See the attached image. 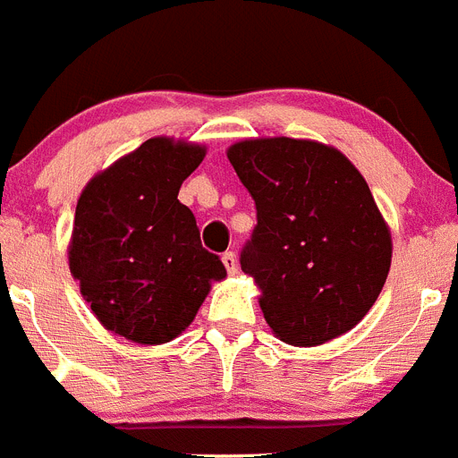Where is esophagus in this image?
Here are the masks:
<instances>
[{
	"label": "esophagus",
	"instance_id": "34e87169",
	"mask_svg": "<svg viewBox=\"0 0 458 458\" xmlns=\"http://www.w3.org/2000/svg\"><path fill=\"white\" fill-rule=\"evenodd\" d=\"M221 260H224V265H225V269H228V274L237 272V256H234L233 251H225Z\"/></svg>",
	"mask_w": 458,
	"mask_h": 458
}]
</instances>
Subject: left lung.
<instances>
[{
    "label": "left lung",
    "mask_w": 458,
    "mask_h": 458,
    "mask_svg": "<svg viewBox=\"0 0 458 458\" xmlns=\"http://www.w3.org/2000/svg\"><path fill=\"white\" fill-rule=\"evenodd\" d=\"M228 158L256 202L240 265L272 332L306 348L355 327L392 265V234L360 170L339 149L295 138L234 142Z\"/></svg>",
    "instance_id": "1"
}]
</instances>
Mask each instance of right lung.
<instances>
[{"label": "right lung", "mask_w": 458, "mask_h": 458, "mask_svg": "<svg viewBox=\"0 0 458 458\" xmlns=\"http://www.w3.org/2000/svg\"><path fill=\"white\" fill-rule=\"evenodd\" d=\"M205 147L149 138L94 174L75 207L69 267L98 323L142 345L168 344L196 318L221 258L202 249L182 182Z\"/></svg>", "instance_id": "obj_1"}]
</instances>
